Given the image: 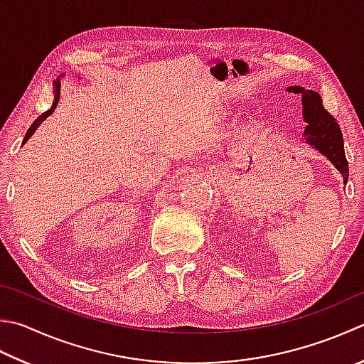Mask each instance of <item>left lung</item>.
I'll return each instance as SVG.
<instances>
[{
    "label": "left lung",
    "mask_w": 364,
    "mask_h": 364,
    "mask_svg": "<svg viewBox=\"0 0 364 364\" xmlns=\"http://www.w3.org/2000/svg\"><path fill=\"white\" fill-rule=\"evenodd\" d=\"M290 92L301 95L303 117L308 126L304 127V137L308 144L316 146L320 153L328 158L344 176V183L348 180V162L344 153L343 132L338 121L325 109L322 97L312 90L301 87H290Z\"/></svg>",
    "instance_id": "obj_1"
}]
</instances>
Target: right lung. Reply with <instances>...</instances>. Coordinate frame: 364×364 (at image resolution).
<instances>
[{
    "label": "right lung",
    "instance_id": "right-lung-1",
    "mask_svg": "<svg viewBox=\"0 0 364 364\" xmlns=\"http://www.w3.org/2000/svg\"><path fill=\"white\" fill-rule=\"evenodd\" d=\"M58 101H60V80H56V82H55V102L52 104V107H50V109H48L47 112L42 113V115H41L38 119H36L34 123L31 124V127H30V129H28V132H26V135H25V140H23V144H25V141H26L28 139L31 137V135L34 134V131L38 129V126L42 123V121H44L47 117L52 115L53 110L56 109V104H58Z\"/></svg>",
    "mask_w": 364,
    "mask_h": 364
}]
</instances>
